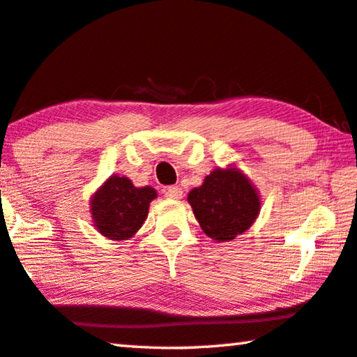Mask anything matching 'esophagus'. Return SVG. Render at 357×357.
I'll return each instance as SVG.
<instances>
[{
    "label": "esophagus",
    "instance_id": "esophagus-1",
    "mask_svg": "<svg viewBox=\"0 0 357 357\" xmlns=\"http://www.w3.org/2000/svg\"><path fill=\"white\" fill-rule=\"evenodd\" d=\"M165 197L169 200H181L183 199V190L176 188V185H172V188H168L165 190Z\"/></svg>",
    "mask_w": 357,
    "mask_h": 357
}]
</instances>
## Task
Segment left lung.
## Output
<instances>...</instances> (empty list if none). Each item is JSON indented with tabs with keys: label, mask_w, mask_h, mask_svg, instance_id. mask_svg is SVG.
<instances>
[{
	"label": "left lung",
	"mask_w": 357,
	"mask_h": 357,
	"mask_svg": "<svg viewBox=\"0 0 357 357\" xmlns=\"http://www.w3.org/2000/svg\"><path fill=\"white\" fill-rule=\"evenodd\" d=\"M188 202L202 230L216 243L245 234L262 205L256 185L235 165L214 168L200 188L189 192Z\"/></svg>",
	"instance_id": "1"
}]
</instances>
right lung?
<instances>
[{
	"mask_svg": "<svg viewBox=\"0 0 357 357\" xmlns=\"http://www.w3.org/2000/svg\"><path fill=\"white\" fill-rule=\"evenodd\" d=\"M157 190L151 185L137 188L127 176L107 178L90 199L93 227L107 240H128L148 219Z\"/></svg>",
	"mask_w": 357,
	"mask_h": 357,
	"instance_id": "right-lung-1",
	"label": "right lung"
}]
</instances>
